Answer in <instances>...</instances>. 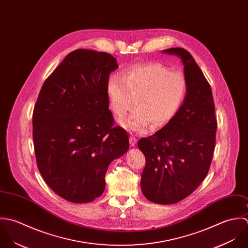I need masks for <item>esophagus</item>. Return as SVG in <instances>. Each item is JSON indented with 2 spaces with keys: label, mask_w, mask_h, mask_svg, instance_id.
<instances>
[{
  "label": "esophagus",
  "mask_w": 248,
  "mask_h": 248,
  "mask_svg": "<svg viewBox=\"0 0 248 248\" xmlns=\"http://www.w3.org/2000/svg\"><path fill=\"white\" fill-rule=\"evenodd\" d=\"M129 143H130V146L134 147V146L136 145V143H137V139H136L133 135H131V136L129 137Z\"/></svg>",
  "instance_id": "34e87169"
}]
</instances>
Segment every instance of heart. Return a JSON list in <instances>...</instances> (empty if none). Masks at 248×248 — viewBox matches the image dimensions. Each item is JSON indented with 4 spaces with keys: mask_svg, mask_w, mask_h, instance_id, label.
I'll return each mask as SVG.
<instances>
[{
    "mask_svg": "<svg viewBox=\"0 0 248 248\" xmlns=\"http://www.w3.org/2000/svg\"><path fill=\"white\" fill-rule=\"evenodd\" d=\"M186 91L185 76L157 62L134 65L121 78L111 76L106 83L110 108L118 118L137 105L121 123L134 132H146L152 124L155 127L167 124L176 115Z\"/></svg>",
    "mask_w": 248,
    "mask_h": 248,
    "instance_id": "b5f03b06",
    "label": "heart"
}]
</instances>
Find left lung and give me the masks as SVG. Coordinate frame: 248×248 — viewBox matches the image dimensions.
Wrapping results in <instances>:
<instances>
[{
	"label": "left lung",
	"mask_w": 248,
	"mask_h": 248,
	"mask_svg": "<svg viewBox=\"0 0 248 248\" xmlns=\"http://www.w3.org/2000/svg\"><path fill=\"white\" fill-rule=\"evenodd\" d=\"M184 65L187 91L176 115L163 128L138 142L146 157L141 189L149 201L174 204L190 196L208 173L216 143L212 89L192 54L182 48L162 50Z\"/></svg>",
	"instance_id": "left-lung-1"
}]
</instances>
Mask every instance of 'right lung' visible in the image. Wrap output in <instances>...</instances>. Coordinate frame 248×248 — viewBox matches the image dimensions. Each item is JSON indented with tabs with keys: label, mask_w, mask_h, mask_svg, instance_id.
<instances>
[{
	"label": "right lung",
	"mask_w": 248,
	"mask_h": 248,
	"mask_svg": "<svg viewBox=\"0 0 248 248\" xmlns=\"http://www.w3.org/2000/svg\"><path fill=\"white\" fill-rule=\"evenodd\" d=\"M103 51L70 52L45 80L32 116L37 166L50 189L74 203L99 198L110 163L129 149L127 132L112 127L106 83L118 68Z\"/></svg>",
	"instance_id": "right-lung-1"
}]
</instances>
